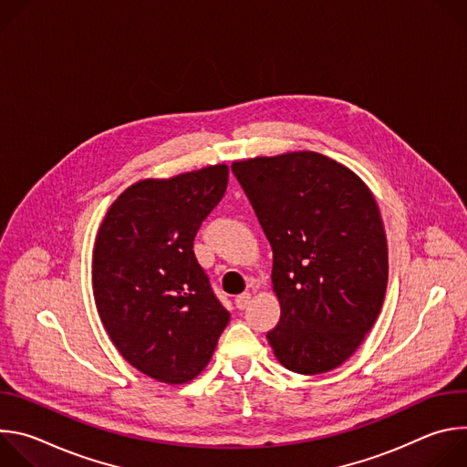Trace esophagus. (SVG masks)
<instances>
[{"label":"esophagus","instance_id":"1","mask_svg":"<svg viewBox=\"0 0 467 467\" xmlns=\"http://www.w3.org/2000/svg\"><path fill=\"white\" fill-rule=\"evenodd\" d=\"M249 303H251V294H249V292H244V294L236 296V299H234V305H236V308H240V310L247 308Z\"/></svg>","mask_w":467,"mask_h":467}]
</instances>
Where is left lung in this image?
<instances>
[{
    "label": "left lung",
    "instance_id": "8db88e82",
    "mask_svg": "<svg viewBox=\"0 0 467 467\" xmlns=\"http://www.w3.org/2000/svg\"><path fill=\"white\" fill-rule=\"evenodd\" d=\"M274 251L281 319L268 342L290 371L342 366L371 330L388 285L375 197L344 164L314 151L231 166Z\"/></svg>",
    "mask_w": 467,
    "mask_h": 467
}]
</instances>
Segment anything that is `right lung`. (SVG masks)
Wrapping results in <instances>:
<instances>
[{"label": "right lung", "mask_w": 467, "mask_h": 467, "mask_svg": "<svg viewBox=\"0 0 467 467\" xmlns=\"http://www.w3.org/2000/svg\"><path fill=\"white\" fill-rule=\"evenodd\" d=\"M227 181L225 164L139 181L118 195L98 231L92 286L101 323L121 357L159 382L195 379L229 323L193 254Z\"/></svg>", "instance_id": "right-lung-1"}]
</instances>
